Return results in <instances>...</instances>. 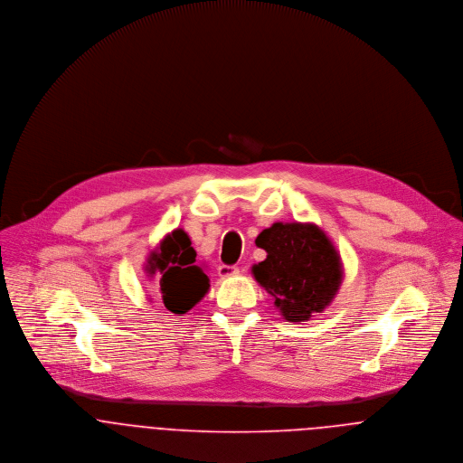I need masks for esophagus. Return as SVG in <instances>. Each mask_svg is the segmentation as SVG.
<instances>
[{
  "mask_svg": "<svg viewBox=\"0 0 463 463\" xmlns=\"http://www.w3.org/2000/svg\"><path fill=\"white\" fill-rule=\"evenodd\" d=\"M239 272H241V269L235 267V265H221L217 269V274H219L221 279H228V278H233V276H239Z\"/></svg>",
  "mask_w": 463,
  "mask_h": 463,
  "instance_id": "obj_1",
  "label": "esophagus"
}]
</instances>
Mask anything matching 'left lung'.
I'll use <instances>...</instances> for the list:
<instances>
[{
  "instance_id": "obj_1",
  "label": "left lung",
  "mask_w": 463,
  "mask_h": 463,
  "mask_svg": "<svg viewBox=\"0 0 463 463\" xmlns=\"http://www.w3.org/2000/svg\"><path fill=\"white\" fill-rule=\"evenodd\" d=\"M264 262L251 267L288 323L321 314L336 296L344 270L330 237L314 222H274L257 237Z\"/></svg>"
}]
</instances>
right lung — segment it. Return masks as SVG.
I'll return each instance as SVG.
<instances>
[{"instance_id":"add662e5","label":"right lung","mask_w":463,"mask_h":463,"mask_svg":"<svg viewBox=\"0 0 463 463\" xmlns=\"http://www.w3.org/2000/svg\"><path fill=\"white\" fill-rule=\"evenodd\" d=\"M149 276L158 274V290L165 308L184 316L204 298L210 279L196 262V251L189 235L176 228L167 233L146 260Z\"/></svg>"}]
</instances>
